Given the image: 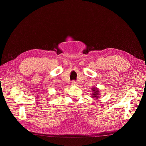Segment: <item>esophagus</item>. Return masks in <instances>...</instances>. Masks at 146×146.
<instances>
[{
    "label": "esophagus",
    "mask_w": 146,
    "mask_h": 146,
    "mask_svg": "<svg viewBox=\"0 0 146 146\" xmlns=\"http://www.w3.org/2000/svg\"><path fill=\"white\" fill-rule=\"evenodd\" d=\"M71 84H72V86H77L78 84V83L76 81H72V82H71Z\"/></svg>",
    "instance_id": "obj_1"
}]
</instances>
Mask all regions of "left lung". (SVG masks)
<instances>
[{"mask_svg":"<svg viewBox=\"0 0 146 146\" xmlns=\"http://www.w3.org/2000/svg\"><path fill=\"white\" fill-rule=\"evenodd\" d=\"M92 98H95L96 99H98L99 98V95H100L99 93V90H98V88H97L96 87H93L92 88Z\"/></svg>","mask_w":146,"mask_h":146,"instance_id":"obj_1","label":"left lung"}]
</instances>
